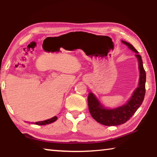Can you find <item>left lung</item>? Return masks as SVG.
<instances>
[{
  "mask_svg": "<svg viewBox=\"0 0 157 157\" xmlns=\"http://www.w3.org/2000/svg\"><path fill=\"white\" fill-rule=\"evenodd\" d=\"M130 50L136 52V57L139 61L140 78L139 86L133 93V95L125 105L112 109H109L103 107L95 95L89 93L88 96V105L90 113L98 123L106 126H116L123 124L129 121L136 110L141 105L145 94L146 73L143 66L141 56L134 47L128 42L122 41Z\"/></svg>",
  "mask_w": 157,
  "mask_h": 157,
  "instance_id": "left-lung-1",
  "label": "left lung"
}]
</instances>
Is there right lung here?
Wrapping results in <instances>:
<instances>
[{
    "mask_svg": "<svg viewBox=\"0 0 157 157\" xmlns=\"http://www.w3.org/2000/svg\"><path fill=\"white\" fill-rule=\"evenodd\" d=\"M57 116H54L53 118L48 119V120L46 121H39V122H36L35 124H38V125H45V124H48L50 123H52L53 122H55V121H57Z\"/></svg>",
    "mask_w": 157,
    "mask_h": 157,
    "instance_id": "add662e5",
    "label": "right lung"
}]
</instances>
